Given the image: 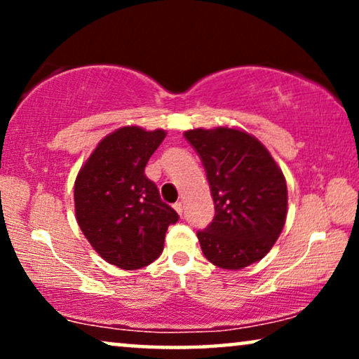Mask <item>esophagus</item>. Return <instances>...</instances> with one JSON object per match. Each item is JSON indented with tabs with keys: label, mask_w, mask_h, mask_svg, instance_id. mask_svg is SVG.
Returning <instances> with one entry per match:
<instances>
[{
	"label": "esophagus",
	"mask_w": 359,
	"mask_h": 359,
	"mask_svg": "<svg viewBox=\"0 0 359 359\" xmlns=\"http://www.w3.org/2000/svg\"><path fill=\"white\" fill-rule=\"evenodd\" d=\"M173 208H175V210H176V212H178L180 215H183V209H184L183 203H176V204L173 205Z\"/></svg>",
	"instance_id": "obj_1"
}]
</instances>
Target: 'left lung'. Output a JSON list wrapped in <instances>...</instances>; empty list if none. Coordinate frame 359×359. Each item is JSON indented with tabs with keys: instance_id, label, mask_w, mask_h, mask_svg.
<instances>
[{
	"instance_id": "1",
	"label": "left lung",
	"mask_w": 359,
	"mask_h": 359,
	"mask_svg": "<svg viewBox=\"0 0 359 359\" xmlns=\"http://www.w3.org/2000/svg\"><path fill=\"white\" fill-rule=\"evenodd\" d=\"M186 140L208 176L215 215L198 232L204 257L222 269H243L273 248L287 215L281 168L257 137L233 127L193 129Z\"/></svg>"
}]
</instances>
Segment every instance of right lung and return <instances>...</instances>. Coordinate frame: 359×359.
Masks as SVG:
<instances>
[{"label": "right lung", "instance_id": "add662e5", "mask_svg": "<svg viewBox=\"0 0 359 359\" xmlns=\"http://www.w3.org/2000/svg\"><path fill=\"white\" fill-rule=\"evenodd\" d=\"M165 137L163 129L121 127L97 144L75 180L76 222L97 255L117 268L155 262L168 225L178 220L145 176Z\"/></svg>", "mask_w": 359, "mask_h": 359}]
</instances>
